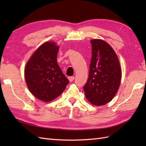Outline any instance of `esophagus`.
Returning <instances> with one entry per match:
<instances>
[{
  "instance_id": "obj_1",
  "label": "esophagus",
  "mask_w": 146,
  "mask_h": 146,
  "mask_svg": "<svg viewBox=\"0 0 146 146\" xmlns=\"http://www.w3.org/2000/svg\"><path fill=\"white\" fill-rule=\"evenodd\" d=\"M68 78V80H69L70 82H73L74 79H75V77H74V76H69Z\"/></svg>"
}]
</instances>
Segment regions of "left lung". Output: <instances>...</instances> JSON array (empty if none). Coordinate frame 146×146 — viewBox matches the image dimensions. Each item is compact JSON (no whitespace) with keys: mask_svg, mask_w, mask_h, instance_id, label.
I'll use <instances>...</instances> for the list:
<instances>
[{"mask_svg":"<svg viewBox=\"0 0 146 146\" xmlns=\"http://www.w3.org/2000/svg\"><path fill=\"white\" fill-rule=\"evenodd\" d=\"M90 42L92 55L88 78L83 90L91 104L101 106L110 102L117 94L122 71L116 53L107 42L101 39Z\"/></svg>","mask_w":146,"mask_h":146,"instance_id":"8db88e82","label":"left lung"}]
</instances>
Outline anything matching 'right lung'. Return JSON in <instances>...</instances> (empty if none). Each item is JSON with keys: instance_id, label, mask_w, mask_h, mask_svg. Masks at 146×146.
Masks as SVG:
<instances>
[{"instance_id": "add662e5", "label": "right lung", "mask_w": 146, "mask_h": 146, "mask_svg": "<svg viewBox=\"0 0 146 146\" xmlns=\"http://www.w3.org/2000/svg\"><path fill=\"white\" fill-rule=\"evenodd\" d=\"M59 46L46 42L34 52L24 70L29 91L39 100L51 102L60 96L69 81L57 63Z\"/></svg>"}]
</instances>
